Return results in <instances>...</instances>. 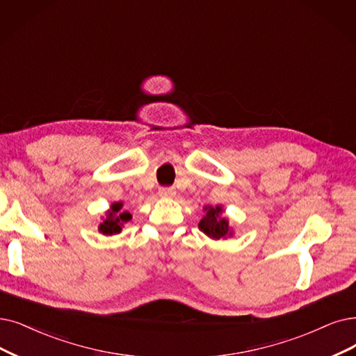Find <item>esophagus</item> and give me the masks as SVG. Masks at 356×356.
I'll return each mask as SVG.
<instances>
[{
  "mask_svg": "<svg viewBox=\"0 0 356 356\" xmlns=\"http://www.w3.org/2000/svg\"><path fill=\"white\" fill-rule=\"evenodd\" d=\"M159 195L161 197H174L175 190L172 187H161L159 188Z\"/></svg>",
  "mask_w": 356,
  "mask_h": 356,
  "instance_id": "esophagus-1",
  "label": "esophagus"
}]
</instances>
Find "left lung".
I'll use <instances>...</instances> for the list:
<instances>
[{"label":"left lung","instance_id":"8db88e82","mask_svg":"<svg viewBox=\"0 0 356 356\" xmlns=\"http://www.w3.org/2000/svg\"><path fill=\"white\" fill-rule=\"evenodd\" d=\"M204 210H206V215L200 220V223H198L200 231H203L207 236L215 238V239H220V238L232 235V232L229 231V225H227V220L225 218H220V213H222L220 206L206 207Z\"/></svg>","mask_w":356,"mask_h":356}]
</instances>
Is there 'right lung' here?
<instances>
[{"label":"right lung","mask_w":356,"mask_h":356,"mask_svg":"<svg viewBox=\"0 0 356 356\" xmlns=\"http://www.w3.org/2000/svg\"><path fill=\"white\" fill-rule=\"evenodd\" d=\"M122 207V203H115L111 206V211L108 213V218L99 226V231L105 235H113L121 232V225L124 222H129L131 219V215L129 211L120 213Z\"/></svg>","instance_id":"1"}]
</instances>
